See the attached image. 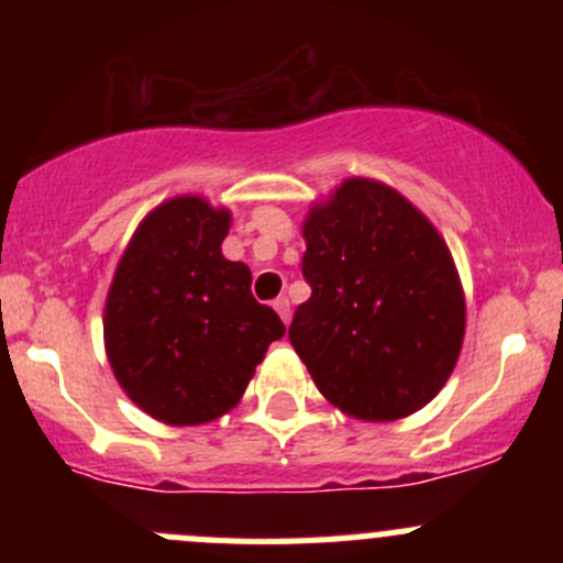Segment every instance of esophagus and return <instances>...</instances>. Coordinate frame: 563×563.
Segmentation results:
<instances>
[{"instance_id": "obj_1", "label": "esophagus", "mask_w": 563, "mask_h": 563, "mask_svg": "<svg viewBox=\"0 0 563 563\" xmlns=\"http://www.w3.org/2000/svg\"><path fill=\"white\" fill-rule=\"evenodd\" d=\"M272 308L277 310V316L283 318V323L291 321V302H288V297H277L275 302H272Z\"/></svg>"}]
</instances>
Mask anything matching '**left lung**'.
I'll use <instances>...</instances> for the list:
<instances>
[{"mask_svg": "<svg viewBox=\"0 0 563 563\" xmlns=\"http://www.w3.org/2000/svg\"><path fill=\"white\" fill-rule=\"evenodd\" d=\"M302 236L313 294L288 338L318 391L371 422L428 406L465 334L463 286L433 223L384 181L354 176L313 203Z\"/></svg>", "mask_w": 563, "mask_h": 563, "instance_id": "8db88e82", "label": "left lung"}]
</instances>
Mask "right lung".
<instances>
[{"label": "right lung", "instance_id": "1", "mask_svg": "<svg viewBox=\"0 0 563 563\" xmlns=\"http://www.w3.org/2000/svg\"><path fill=\"white\" fill-rule=\"evenodd\" d=\"M229 209L176 196L152 209L119 258L106 299V354L119 387L166 424H203L245 395L280 316L223 255Z\"/></svg>", "mask_w": 563, "mask_h": 563}]
</instances>
